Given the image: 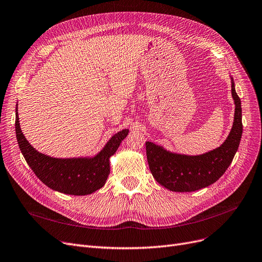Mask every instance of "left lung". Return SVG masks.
Wrapping results in <instances>:
<instances>
[{"label": "left lung", "mask_w": 262, "mask_h": 262, "mask_svg": "<svg viewBox=\"0 0 262 262\" xmlns=\"http://www.w3.org/2000/svg\"><path fill=\"white\" fill-rule=\"evenodd\" d=\"M231 91L235 104L234 122L226 141L217 149L201 156H186L172 153L147 141V159L152 176L173 192H192L216 182L233 160L238 149L243 133L241 99L235 92L233 77H231Z\"/></svg>", "instance_id": "obj_1"}]
</instances>
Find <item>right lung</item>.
I'll return each instance as SVG.
<instances>
[{"instance_id":"obj_1","label":"right lung","mask_w":262,"mask_h":262,"mask_svg":"<svg viewBox=\"0 0 262 262\" xmlns=\"http://www.w3.org/2000/svg\"><path fill=\"white\" fill-rule=\"evenodd\" d=\"M16 137L28 165L44 185L70 195H86L102 188L110 173V158L118 150L128 129L115 134L93 158L57 159L37 152L28 142L19 124L16 109Z\"/></svg>"}]
</instances>
